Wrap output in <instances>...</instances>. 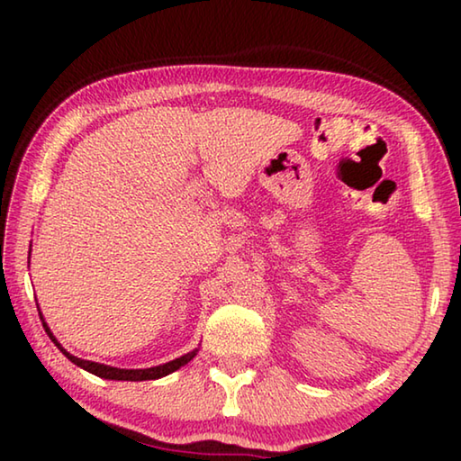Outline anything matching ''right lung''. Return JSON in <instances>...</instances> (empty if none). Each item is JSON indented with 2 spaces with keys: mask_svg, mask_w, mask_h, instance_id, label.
Returning a JSON list of instances; mask_svg holds the SVG:
<instances>
[{
  "mask_svg": "<svg viewBox=\"0 0 461 461\" xmlns=\"http://www.w3.org/2000/svg\"><path fill=\"white\" fill-rule=\"evenodd\" d=\"M44 330H46V333L50 335V339H52L54 343H57V346L60 348V343H59L57 339H54V335L50 333L49 327H46V323H44ZM60 352L65 354V356L68 357V360H71L73 364L79 366V368L87 370V372H91V374H95V376H99V378H107V380H128V382H142V380H156V378H162V376H167V374L178 370V368H181V366L189 364V362L193 360V357H194V354H197V349H193V352L185 354V356H181V357H176V360H173V362L162 364V366H154V368H146V370H122V368H112V366H105V364H97V362L81 360V357H77V356H73V354L65 352V349H62V348H60Z\"/></svg>",
  "mask_w": 461,
  "mask_h": 461,
  "instance_id": "add662e5",
  "label": "right lung"
}]
</instances>
